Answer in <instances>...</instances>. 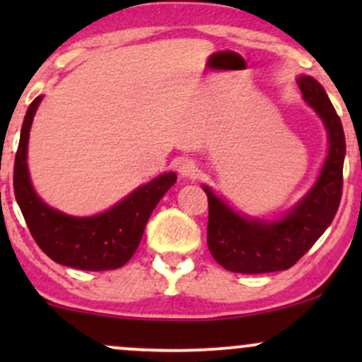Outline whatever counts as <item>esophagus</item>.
<instances>
[{
  "instance_id": "obj_1",
  "label": "esophagus",
  "mask_w": 362,
  "mask_h": 362,
  "mask_svg": "<svg viewBox=\"0 0 362 362\" xmlns=\"http://www.w3.org/2000/svg\"><path fill=\"white\" fill-rule=\"evenodd\" d=\"M178 172H180L182 177L194 178V177H197L199 168H197V165L194 163V161L185 160V161H182V163H180V170H178Z\"/></svg>"
}]
</instances>
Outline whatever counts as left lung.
I'll use <instances>...</instances> for the list:
<instances>
[{
    "label": "left lung",
    "instance_id": "8db88e82",
    "mask_svg": "<svg viewBox=\"0 0 362 362\" xmlns=\"http://www.w3.org/2000/svg\"><path fill=\"white\" fill-rule=\"evenodd\" d=\"M303 98L322 117L328 132V155L317 184L277 221L248 219L235 213L202 187L209 201L207 247L221 267L230 272L265 274L293 267L330 226L342 197L346 136L342 122L325 90L311 76H300Z\"/></svg>",
    "mask_w": 362,
    "mask_h": 362
}]
</instances>
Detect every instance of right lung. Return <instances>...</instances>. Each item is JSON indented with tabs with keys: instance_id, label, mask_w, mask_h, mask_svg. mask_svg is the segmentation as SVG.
I'll return each instance as SVG.
<instances>
[{
	"instance_id": "obj_1",
	"label": "right lung",
	"mask_w": 362,
	"mask_h": 362,
	"mask_svg": "<svg viewBox=\"0 0 362 362\" xmlns=\"http://www.w3.org/2000/svg\"><path fill=\"white\" fill-rule=\"evenodd\" d=\"M42 97H37L25 114L15 156V197L34 236L49 259L81 271H112L134 255L144 228L165 192L177 182L173 172L138 187L124 201L91 218H74L44 204L30 184L27 168L28 132Z\"/></svg>"
}]
</instances>
